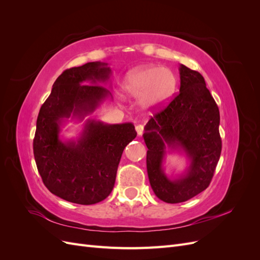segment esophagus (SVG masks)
Returning a JSON list of instances; mask_svg holds the SVG:
<instances>
[{
    "mask_svg": "<svg viewBox=\"0 0 260 260\" xmlns=\"http://www.w3.org/2000/svg\"><path fill=\"white\" fill-rule=\"evenodd\" d=\"M136 130L138 132V136H142L143 135V131H144L143 124H137L136 125Z\"/></svg>",
    "mask_w": 260,
    "mask_h": 260,
    "instance_id": "esophagus-1",
    "label": "esophagus"
}]
</instances>
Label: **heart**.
<instances>
[{
	"mask_svg": "<svg viewBox=\"0 0 260 260\" xmlns=\"http://www.w3.org/2000/svg\"><path fill=\"white\" fill-rule=\"evenodd\" d=\"M178 78L171 69L145 65L132 69L122 82V91L129 98H141L145 111H156L166 106L175 96Z\"/></svg>",
	"mask_w": 260,
	"mask_h": 260,
	"instance_id": "obj_1",
	"label": "heart"
}]
</instances>
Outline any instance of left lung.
<instances>
[{
    "instance_id": "left-lung-1",
    "label": "left lung",
    "mask_w": 260,
    "mask_h": 260,
    "mask_svg": "<svg viewBox=\"0 0 260 260\" xmlns=\"http://www.w3.org/2000/svg\"><path fill=\"white\" fill-rule=\"evenodd\" d=\"M180 92L145 125L149 183L159 200L182 203L208 187L221 154L219 108L204 77L181 64ZM184 152L190 166L183 175L170 179L162 162L166 148Z\"/></svg>"
}]
</instances>
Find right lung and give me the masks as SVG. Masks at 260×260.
<instances>
[{
	"label": "right lung",
	"mask_w": 260,
	"mask_h": 260,
	"mask_svg": "<svg viewBox=\"0 0 260 260\" xmlns=\"http://www.w3.org/2000/svg\"><path fill=\"white\" fill-rule=\"evenodd\" d=\"M107 65L91 61L66 69L54 82L37 119L34 154L44 185L58 198L80 205L96 204L111 194L123 149L137 137L131 122L107 124L95 119L85 120L76 140L59 137L69 118L82 121L112 96L100 85L111 78Z\"/></svg>",
	"instance_id": "obj_1"
}]
</instances>
